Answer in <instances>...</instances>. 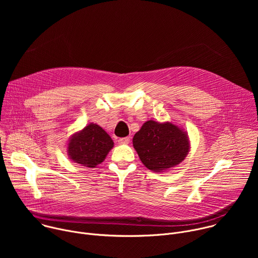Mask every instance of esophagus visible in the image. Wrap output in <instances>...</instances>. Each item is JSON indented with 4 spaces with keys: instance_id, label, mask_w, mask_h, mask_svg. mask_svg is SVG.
Returning a JSON list of instances; mask_svg holds the SVG:
<instances>
[{
    "instance_id": "34e87169",
    "label": "esophagus",
    "mask_w": 258,
    "mask_h": 258,
    "mask_svg": "<svg viewBox=\"0 0 258 258\" xmlns=\"http://www.w3.org/2000/svg\"><path fill=\"white\" fill-rule=\"evenodd\" d=\"M130 141H131L130 137H125V138H120V139L118 140V143H119V144H128Z\"/></svg>"
}]
</instances>
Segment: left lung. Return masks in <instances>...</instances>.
Masks as SVG:
<instances>
[{
  "label": "left lung",
  "instance_id": "1",
  "mask_svg": "<svg viewBox=\"0 0 258 258\" xmlns=\"http://www.w3.org/2000/svg\"><path fill=\"white\" fill-rule=\"evenodd\" d=\"M143 164L154 172L178 165L190 151L188 134L171 122L146 121L133 139Z\"/></svg>",
  "mask_w": 258,
  "mask_h": 258
}]
</instances>
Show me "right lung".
Segmentation results:
<instances>
[{
    "mask_svg": "<svg viewBox=\"0 0 258 258\" xmlns=\"http://www.w3.org/2000/svg\"><path fill=\"white\" fill-rule=\"evenodd\" d=\"M113 146L112 139L100 125L90 123L69 138L67 155L73 162L93 168L105 160Z\"/></svg>",
    "mask_w": 258,
    "mask_h": 258,
    "instance_id": "1",
    "label": "right lung"
}]
</instances>
